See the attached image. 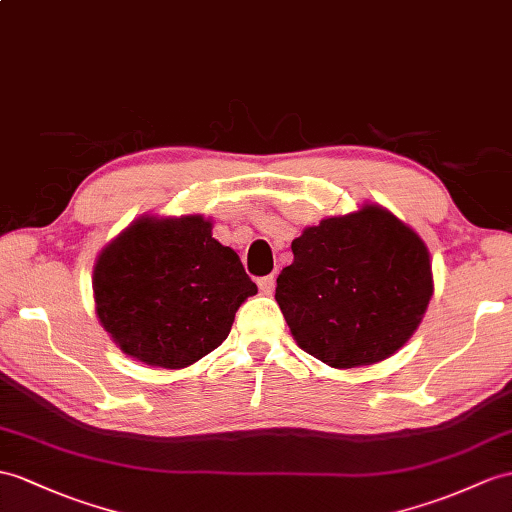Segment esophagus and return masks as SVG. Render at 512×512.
Returning <instances> with one entry per match:
<instances>
[{
    "instance_id": "1",
    "label": "esophagus",
    "mask_w": 512,
    "mask_h": 512,
    "mask_svg": "<svg viewBox=\"0 0 512 512\" xmlns=\"http://www.w3.org/2000/svg\"><path fill=\"white\" fill-rule=\"evenodd\" d=\"M258 289H260V293H263V295H271L273 289H276V278H273V276L260 278L258 280Z\"/></svg>"
}]
</instances>
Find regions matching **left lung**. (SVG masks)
Here are the masks:
<instances>
[{
	"label": "left lung",
	"mask_w": 512,
	"mask_h": 512,
	"mask_svg": "<svg viewBox=\"0 0 512 512\" xmlns=\"http://www.w3.org/2000/svg\"><path fill=\"white\" fill-rule=\"evenodd\" d=\"M276 302L297 345L336 369L389 358L432 297L428 247L380 206L323 219L291 243Z\"/></svg>",
	"instance_id": "obj_1"
}]
</instances>
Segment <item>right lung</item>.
I'll return each mask as SVG.
<instances>
[{
	"mask_svg": "<svg viewBox=\"0 0 512 512\" xmlns=\"http://www.w3.org/2000/svg\"><path fill=\"white\" fill-rule=\"evenodd\" d=\"M204 217L139 219L97 258L93 289L106 332L141 363L180 369L219 347L258 286Z\"/></svg>",
	"mask_w": 512,
	"mask_h": 512,
	"instance_id": "1",
	"label": "right lung"
}]
</instances>
